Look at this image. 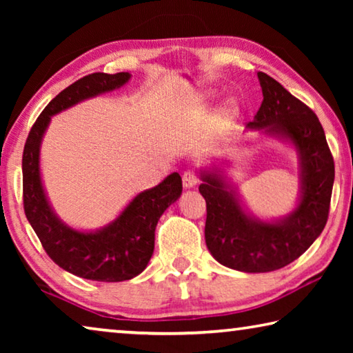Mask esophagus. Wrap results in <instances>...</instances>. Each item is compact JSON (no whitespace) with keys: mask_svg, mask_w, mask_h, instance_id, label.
I'll use <instances>...</instances> for the list:
<instances>
[{"mask_svg":"<svg viewBox=\"0 0 353 353\" xmlns=\"http://www.w3.org/2000/svg\"><path fill=\"white\" fill-rule=\"evenodd\" d=\"M182 183L185 188H194L199 183V177L193 171H185L182 176Z\"/></svg>","mask_w":353,"mask_h":353,"instance_id":"esophagus-1","label":"esophagus"}]
</instances>
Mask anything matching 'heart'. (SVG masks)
Returning a JSON list of instances; mask_svg holds the SVG:
<instances>
[{"label": "heart", "mask_w": 353, "mask_h": 353, "mask_svg": "<svg viewBox=\"0 0 353 353\" xmlns=\"http://www.w3.org/2000/svg\"><path fill=\"white\" fill-rule=\"evenodd\" d=\"M205 107H207V104L204 103V104L201 105V109L205 110ZM234 109H235L234 103H232V101H227V103H224L223 105H221V109L218 112V118L219 119H227V118L232 115V113H234Z\"/></svg>", "instance_id": "1"}]
</instances>
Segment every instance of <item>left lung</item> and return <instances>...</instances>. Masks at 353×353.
<instances>
[{
    "mask_svg": "<svg viewBox=\"0 0 353 353\" xmlns=\"http://www.w3.org/2000/svg\"><path fill=\"white\" fill-rule=\"evenodd\" d=\"M263 103L250 130L288 143L299 160V199L292 212L260 219L248 212L224 165L201 170L199 193L207 202L205 243L213 259L241 272H271L299 259L324 230L334 163L318 117L266 73H256Z\"/></svg>",
    "mask_w": 353,
    "mask_h": 353,
    "instance_id": "8db88e82",
    "label": "left lung"
}]
</instances>
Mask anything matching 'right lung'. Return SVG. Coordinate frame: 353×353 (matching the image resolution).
I'll return each mask as SVG.
<instances>
[{"mask_svg":"<svg viewBox=\"0 0 353 353\" xmlns=\"http://www.w3.org/2000/svg\"><path fill=\"white\" fill-rule=\"evenodd\" d=\"M129 79V73H93L71 83L40 113L23 151V204L41 246L62 270L97 282H123L145 271L154 252L155 225L166 208L181 198L182 179L172 172L154 188L137 194L107 225L77 230L65 224L48 201L40 176V148L52 117L117 90Z\"/></svg>","mask_w":353,"mask_h":353,"instance_id":"obj_1","label":"right lung"}]
</instances>
